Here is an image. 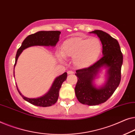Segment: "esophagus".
I'll return each mask as SVG.
<instances>
[{
    "mask_svg": "<svg viewBox=\"0 0 135 135\" xmlns=\"http://www.w3.org/2000/svg\"><path fill=\"white\" fill-rule=\"evenodd\" d=\"M67 73L68 74V75H70V74H73L74 72L73 71H71V70H68V71H67Z\"/></svg>",
    "mask_w": 135,
    "mask_h": 135,
    "instance_id": "esophagus-1",
    "label": "esophagus"
}]
</instances>
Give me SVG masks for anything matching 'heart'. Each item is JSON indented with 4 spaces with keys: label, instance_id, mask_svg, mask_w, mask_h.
<instances>
[{
    "label": "heart",
    "instance_id": "1",
    "mask_svg": "<svg viewBox=\"0 0 135 135\" xmlns=\"http://www.w3.org/2000/svg\"><path fill=\"white\" fill-rule=\"evenodd\" d=\"M102 48V41L97 37L71 38L62 44L60 57H70L73 58L75 67L87 68L97 60Z\"/></svg>",
    "mask_w": 135,
    "mask_h": 135
}]
</instances>
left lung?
I'll list each match as a JSON object with an SVG mask.
<instances>
[{"label":"left lung","mask_w":135,"mask_h":135,"mask_svg":"<svg viewBox=\"0 0 135 135\" xmlns=\"http://www.w3.org/2000/svg\"><path fill=\"white\" fill-rule=\"evenodd\" d=\"M90 33L97 35L103 45V57L90 67L77 70L78 81L75 94L81 103L89 106L100 105L107 101L119 86L121 79L123 55L118 41L100 30ZM108 67V77L105 86L97 89L93 86V78L100 68Z\"/></svg>","instance_id":"1"}]
</instances>
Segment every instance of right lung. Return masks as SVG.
Returning <instances> with one entry per match:
<instances>
[{"label":"right lung","mask_w":135,"mask_h":135,"mask_svg":"<svg viewBox=\"0 0 135 135\" xmlns=\"http://www.w3.org/2000/svg\"><path fill=\"white\" fill-rule=\"evenodd\" d=\"M60 34V31H40L28 36L23 41L20 48L18 49L16 58H15V66L16 65L18 57L20 56L21 53L24 49L32 46H56V43L59 41ZM67 73L65 72L57 78L53 83L52 87H51L49 92L45 95L39 98H27L21 94L18 87H17V89H18L19 94L26 101L37 106L47 107V106H50L54 105L57 101L60 89L61 87L62 83L67 79Z\"/></svg>","instance_id":"1"}]
</instances>
